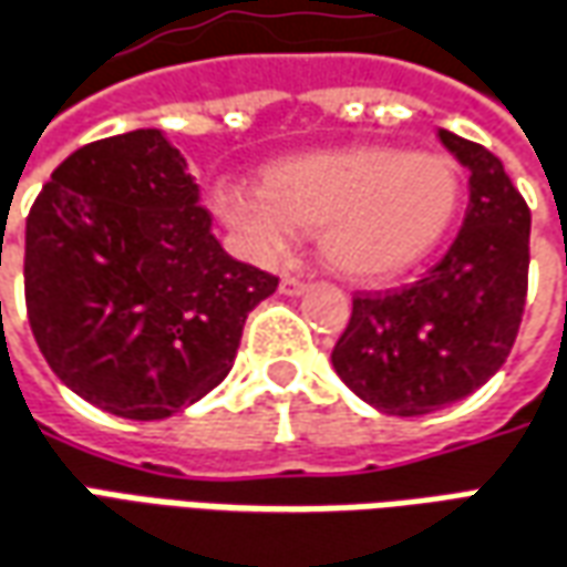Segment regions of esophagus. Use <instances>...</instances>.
<instances>
[{"label":"esophagus","mask_w":567,"mask_h":567,"mask_svg":"<svg viewBox=\"0 0 567 567\" xmlns=\"http://www.w3.org/2000/svg\"><path fill=\"white\" fill-rule=\"evenodd\" d=\"M310 288V282H303V279H297V276H285L282 285H279V291L288 297H297V295H303Z\"/></svg>","instance_id":"34e87169"}]
</instances>
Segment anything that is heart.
<instances>
[{
	"mask_svg": "<svg viewBox=\"0 0 567 567\" xmlns=\"http://www.w3.org/2000/svg\"><path fill=\"white\" fill-rule=\"evenodd\" d=\"M217 215L260 257H279L295 233H316L340 276L380 282L433 251L461 205L457 165L430 150L338 146L272 162L260 193L220 187Z\"/></svg>",
	"mask_w": 567,
	"mask_h": 567,
	"instance_id": "obj_1",
	"label": "heart"
}]
</instances>
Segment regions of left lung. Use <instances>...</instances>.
<instances>
[{
    "mask_svg": "<svg viewBox=\"0 0 567 567\" xmlns=\"http://www.w3.org/2000/svg\"><path fill=\"white\" fill-rule=\"evenodd\" d=\"M470 172V205L449 255L402 291L355 295L331 365L352 393L393 417L461 402L513 350L528 295L532 212L485 146L439 128Z\"/></svg>",
    "mask_w": 567,
    "mask_h": 567,
    "instance_id": "1",
    "label": "left lung"
}]
</instances>
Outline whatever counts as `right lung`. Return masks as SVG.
<instances>
[{"label":"right lung","instance_id":"1","mask_svg":"<svg viewBox=\"0 0 567 567\" xmlns=\"http://www.w3.org/2000/svg\"><path fill=\"white\" fill-rule=\"evenodd\" d=\"M276 285L220 248L187 159L159 128L79 146L27 217L35 343L73 393L128 421L212 393Z\"/></svg>","mask_w":567,"mask_h":567}]
</instances>
